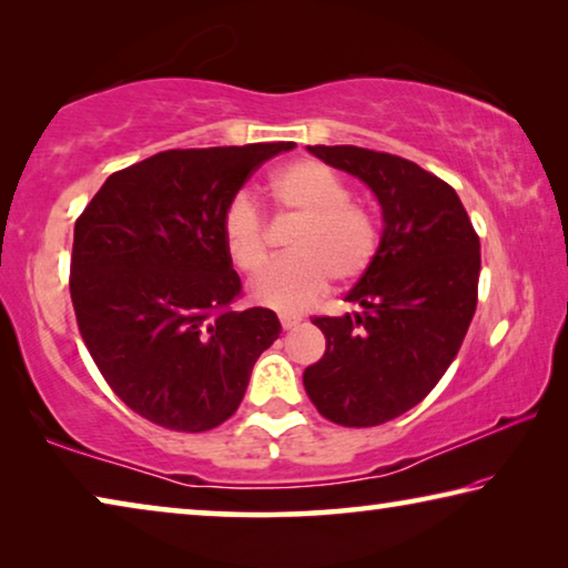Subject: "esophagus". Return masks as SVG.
<instances>
[{"instance_id": "obj_1", "label": "esophagus", "mask_w": 568, "mask_h": 568, "mask_svg": "<svg viewBox=\"0 0 568 568\" xmlns=\"http://www.w3.org/2000/svg\"><path fill=\"white\" fill-rule=\"evenodd\" d=\"M297 323H301V318H291V315H281V325H283V331H293Z\"/></svg>"}]
</instances>
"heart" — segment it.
Masks as SVG:
<instances>
[{
    "label": "heart",
    "mask_w": 568,
    "mask_h": 568,
    "mask_svg": "<svg viewBox=\"0 0 568 568\" xmlns=\"http://www.w3.org/2000/svg\"><path fill=\"white\" fill-rule=\"evenodd\" d=\"M275 203L297 220L291 233L295 255L267 267L250 287L257 303L277 311H303L328 291L331 277L351 285L371 271L381 235L368 210L351 203V190L331 168L297 160L271 180ZM220 233L230 261L240 273H261L271 247L261 207L247 192H237L220 217Z\"/></svg>",
    "instance_id": "heart-1"
}]
</instances>
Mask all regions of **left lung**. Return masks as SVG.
Segmentation results:
<instances>
[{"instance_id":"left-lung-1","label":"left lung","mask_w":568,"mask_h":568,"mask_svg":"<svg viewBox=\"0 0 568 568\" xmlns=\"http://www.w3.org/2000/svg\"><path fill=\"white\" fill-rule=\"evenodd\" d=\"M307 150L373 190L383 237L345 295L361 311L313 318L325 353L303 386L338 426H381L418 406L458 355L478 303L480 243L456 190L416 162L355 145Z\"/></svg>"}]
</instances>
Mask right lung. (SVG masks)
Returning a JSON list of instances; mask_svg holds the SVG:
<instances>
[{
	"label": "right lung",
	"instance_id": "1",
	"mask_svg": "<svg viewBox=\"0 0 568 568\" xmlns=\"http://www.w3.org/2000/svg\"><path fill=\"white\" fill-rule=\"evenodd\" d=\"M293 142L165 150L112 172L74 223L70 295L108 386L138 416L203 434L225 423L281 335L243 293L220 217L265 160Z\"/></svg>",
	"mask_w": 568,
	"mask_h": 568
}]
</instances>
